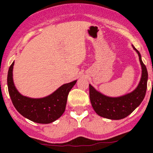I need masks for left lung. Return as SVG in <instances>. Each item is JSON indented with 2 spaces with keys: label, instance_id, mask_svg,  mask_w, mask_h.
Here are the masks:
<instances>
[{
  "label": "left lung",
  "instance_id": "8db88e82",
  "mask_svg": "<svg viewBox=\"0 0 153 153\" xmlns=\"http://www.w3.org/2000/svg\"><path fill=\"white\" fill-rule=\"evenodd\" d=\"M138 53L141 66V77L139 84L132 92L119 97H109L96 90L89 84V98L95 112L103 118L111 120H120L130 115L141 104L145 97L147 86L148 73L141 60L140 52Z\"/></svg>",
  "mask_w": 153,
  "mask_h": 153
}]
</instances>
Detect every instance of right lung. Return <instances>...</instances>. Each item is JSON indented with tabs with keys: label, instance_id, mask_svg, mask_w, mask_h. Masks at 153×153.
Returning <instances> with one entry per match:
<instances>
[{
	"label": "right lung",
	"instance_id": "obj_1",
	"mask_svg": "<svg viewBox=\"0 0 153 153\" xmlns=\"http://www.w3.org/2000/svg\"><path fill=\"white\" fill-rule=\"evenodd\" d=\"M13 62L7 75V85L14 106L24 118L38 124H50L56 121L64 112L69 91L76 84L77 80L63 84L48 96L32 98L21 95L13 81Z\"/></svg>",
	"mask_w": 153,
	"mask_h": 153
}]
</instances>
